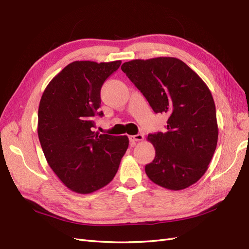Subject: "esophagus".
<instances>
[{
    "label": "esophagus",
    "mask_w": 249,
    "mask_h": 249,
    "mask_svg": "<svg viewBox=\"0 0 249 249\" xmlns=\"http://www.w3.org/2000/svg\"><path fill=\"white\" fill-rule=\"evenodd\" d=\"M143 140V135L142 134H136V135H130L129 136V141L131 142H140Z\"/></svg>",
    "instance_id": "esophagus-1"
}]
</instances>
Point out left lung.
Wrapping results in <instances>:
<instances>
[{
	"instance_id": "8db88e82",
	"label": "left lung",
	"mask_w": 249,
	"mask_h": 249,
	"mask_svg": "<svg viewBox=\"0 0 249 249\" xmlns=\"http://www.w3.org/2000/svg\"><path fill=\"white\" fill-rule=\"evenodd\" d=\"M122 71L155 113L167 114L165 132L149 134L155 158L145 167L149 179L171 190L197 182L217 146L218 126L209 88L177 58L125 62Z\"/></svg>"
}]
</instances>
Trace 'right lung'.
Segmentation results:
<instances>
[{
  "mask_svg": "<svg viewBox=\"0 0 249 249\" xmlns=\"http://www.w3.org/2000/svg\"><path fill=\"white\" fill-rule=\"evenodd\" d=\"M121 61L72 62L55 75L42 94L38 109V138L44 156L64 185L91 194L114 179L129 145L126 135L93 131L100 90Z\"/></svg>",
  "mask_w": 249,
  "mask_h": 249,
  "instance_id": "obj_1",
  "label": "right lung"
}]
</instances>
